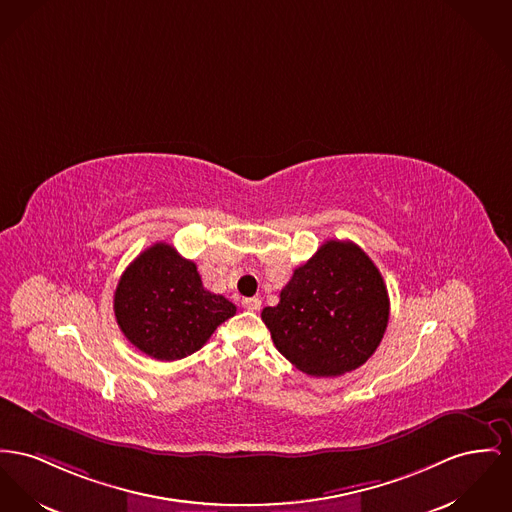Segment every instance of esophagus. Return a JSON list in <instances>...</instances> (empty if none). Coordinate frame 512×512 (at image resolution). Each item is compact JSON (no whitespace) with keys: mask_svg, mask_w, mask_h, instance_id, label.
Instances as JSON below:
<instances>
[{"mask_svg":"<svg viewBox=\"0 0 512 512\" xmlns=\"http://www.w3.org/2000/svg\"><path fill=\"white\" fill-rule=\"evenodd\" d=\"M240 303H242V307L246 308V310H260V307H262V301H260V299H256V297L242 299Z\"/></svg>","mask_w":512,"mask_h":512,"instance_id":"1","label":"esophagus"}]
</instances>
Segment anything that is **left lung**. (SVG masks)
I'll return each mask as SVG.
<instances>
[{
	"mask_svg": "<svg viewBox=\"0 0 512 512\" xmlns=\"http://www.w3.org/2000/svg\"><path fill=\"white\" fill-rule=\"evenodd\" d=\"M390 316L384 279L351 240H328L299 266L262 310L277 351L310 376L361 367L382 340Z\"/></svg>",
	"mask_w": 512,
	"mask_h": 512,
	"instance_id": "obj_1",
	"label": "left lung"
}]
</instances>
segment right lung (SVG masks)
Here are the masks:
<instances>
[{"instance_id":"add662e5","label":"right lung","mask_w":512,"mask_h":512,"mask_svg":"<svg viewBox=\"0 0 512 512\" xmlns=\"http://www.w3.org/2000/svg\"><path fill=\"white\" fill-rule=\"evenodd\" d=\"M114 314L139 351L157 361H176L198 351L237 307L205 289L192 260L167 242H155L122 273Z\"/></svg>"}]
</instances>
